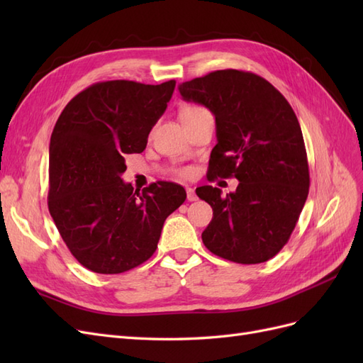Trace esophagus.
I'll list each match as a JSON object with an SVG mask.
<instances>
[{
  "instance_id": "34e87169",
  "label": "esophagus",
  "mask_w": 363,
  "mask_h": 363,
  "mask_svg": "<svg viewBox=\"0 0 363 363\" xmlns=\"http://www.w3.org/2000/svg\"><path fill=\"white\" fill-rule=\"evenodd\" d=\"M186 196H188V201H195L196 200V194L192 188H186Z\"/></svg>"
}]
</instances>
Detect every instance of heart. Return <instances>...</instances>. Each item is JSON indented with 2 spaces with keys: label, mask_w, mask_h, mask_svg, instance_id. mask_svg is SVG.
<instances>
[{
  "label": "heart",
  "mask_w": 363,
  "mask_h": 363,
  "mask_svg": "<svg viewBox=\"0 0 363 363\" xmlns=\"http://www.w3.org/2000/svg\"><path fill=\"white\" fill-rule=\"evenodd\" d=\"M201 111H204V108L200 107V106H184V107L180 108V119H182V118H186V116L195 115V113H199V112H201ZM177 174H179V177H188L189 171H188V169H179Z\"/></svg>",
  "instance_id": "heart-1"
}]
</instances>
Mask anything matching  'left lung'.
I'll return each mask as SVG.
<instances>
[{
    "label": "left lung",
    "mask_w": 363,
    "mask_h": 363,
    "mask_svg": "<svg viewBox=\"0 0 363 363\" xmlns=\"http://www.w3.org/2000/svg\"><path fill=\"white\" fill-rule=\"evenodd\" d=\"M186 101L215 115L218 144L207 179L235 177L225 196L213 186L196 188L213 218L201 238L206 248L230 262L252 265L286 245L309 194V163L291 104L260 75L239 69L208 72L179 86Z\"/></svg>",
    "instance_id": "1"
}]
</instances>
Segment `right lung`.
<instances>
[{"label":"right lung","mask_w":363,"mask_h":363,"mask_svg":"<svg viewBox=\"0 0 363 363\" xmlns=\"http://www.w3.org/2000/svg\"><path fill=\"white\" fill-rule=\"evenodd\" d=\"M175 80L100 82L63 108L50 140L48 208L71 255L98 274H121L148 260L162 227L186 200L183 186L133 191L121 179L125 156L142 152L167 111Z\"/></svg>","instance_id":"obj_1"}]
</instances>
